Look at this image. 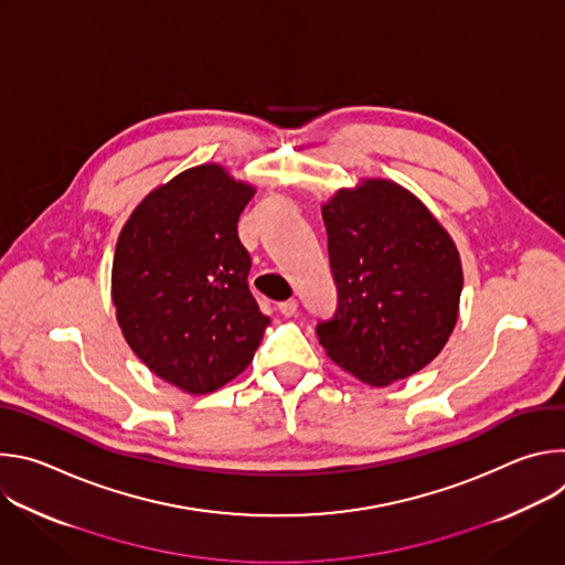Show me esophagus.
Returning <instances> with one entry per match:
<instances>
[{
	"mask_svg": "<svg viewBox=\"0 0 565 565\" xmlns=\"http://www.w3.org/2000/svg\"><path fill=\"white\" fill-rule=\"evenodd\" d=\"M277 308H279V312H281L284 317H292V315H297L299 303H297V299H288V301H281Z\"/></svg>",
	"mask_w": 565,
	"mask_h": 565,
	"instance_id": "obj_1",
	"label": "esophagus"
}]
</instances>
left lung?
<instances>
[{"label":"left lung","mask_w":565,"mask_h":565,"mask_svg":"<svg viewBox=\"0 0 565 565\" xmlns=\"http://www.w3.org/2000/svg\"><path fill=\"white\" fill-rule=\"evenodd\" d=\"M338 286L315 333L327 355L371 386L425 369L447 344L462 290L456 244L425 203L386 179L321 205Z\"/></svg>","instance_id":"1"}]
</instances>
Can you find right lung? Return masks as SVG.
Returning <instances> with one entry per match:
<instances>
[{
    "mask_svg": "<svg viewBox=\"0 0 565 565\" xmlns=\"http://www.w3.org/2000/svg\"><path fill=\"white\" fill-rule=\"evenodd\" d=\"M253 196V185L205 163L151 190L118 236V327L149 371L192 395L248 369L270 324L248 288L250 255L236 232Z\"/></svg>",
    "mask_w": 565,
    "mask_h": 565,
    "instance_id": "add662e5",
    "label": "right lung"
}]
</instances>
